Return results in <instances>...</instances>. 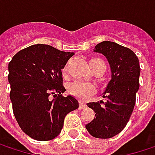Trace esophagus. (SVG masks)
Masks as SVG:
<instances>
[{
    "instance_id": "obj_1",
    "label": "esophagus",
    "mask_w": 155,
    "mask_h": 155,
    "mask_svg": "<svg viewBox=\"0 0 155 155\" xmlns=\"http://www.w3.org/2000/svg\"><path fill=\"white\" fill-rule=\"evenodd\" d=\"M86 107V105L83 103V102H80V105H79V109H83V108Z\"/></svg>"
}]
</instances>
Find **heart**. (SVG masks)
<instances>
[{
    "mask_svg": "<svg viewBox=\"0 0 155 155\" xmlns=\"http://www.w3.org/2000/svg\"><path fill=\"white\" fill-rule=\"evenodd\" d=\"M100 65L105 66L104 62L100 58H93L90 61V66H91V70H93L94 68H96ZM66 71H67V65H65L64 67L63 73L65 74ZM68 91L71 95L76 97L80 100H86L87 98H89L91 95H92L95 92V87L92 84L76 81L69 85Z\"/></svg>",
    "mask_w": 155,
    "mask_h": 155,
    "instance_id": "b5f03b06",
    "label": "heart"
}]
</instances>
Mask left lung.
<instances>
[{
  "instance_id": "8db88e82",
  "label": "left lung",
  "mask_w": 155,
  "mask_h": 155,
  "mask_svg": "<svg viewBox=\"0 0 155 155\" xmlns=\"http://www.w3.org/2000/svg\"><path fill=\"white\" fill-rule=\"evenodd\" d=\"M94 51L107 57L111 80L103 93L105 101L87 104L96 117L85 127L92 137L107 139L119 134L132 115L139 89V60L131 49L115 42L99 43Z\"/></svg>"
}]
</instances>
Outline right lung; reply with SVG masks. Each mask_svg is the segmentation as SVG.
<instances>
[{
  "mask_svg": "<svg viewBox=\"0 0 155 155\" xmlns=\"http://www.w3.org/2000/svg\"><path fill=\"white\" fill-rule=\"evenodd\" d=\"M73 55L38 44L20 50L9 63L13 114L22 131L33 139L55 138L65 116L79 108L76 99L62 95L65 91L62 69ZM51 95H54L52 101Z\"/></svg>",
  "mask_w": 155,
  "mask_h": 155,
  "instance_id": "add662e5",
  "label": "right lung"
}]
</instances>
